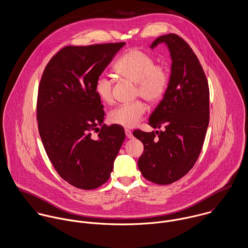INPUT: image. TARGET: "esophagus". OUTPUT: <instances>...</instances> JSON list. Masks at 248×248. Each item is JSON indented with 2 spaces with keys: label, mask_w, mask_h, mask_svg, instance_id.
Listing matches in <instances>:
<instances>
[{
  "label": "esophagus",
  "mask_w": 248,
  "mask_h": 248,
  "mask_svg": "<svg viewBox=\"0 0 248 248\" xmlns=\"http://www.w3.org/2000/svg\"><path fill=\"white\" fill-rule=\"evenodd\" d=\"M124 131H125L126 137L128 138V139H132L133 138V134H132V132L129 129H125Z\"/></svg>",
  "instance_id": "34e87169"
}]
</instances>
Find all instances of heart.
<instances>
[{"label": "heart", "mask_w": 248, "mask_h": 248, "mask_svg": "<svg viewBox=\"0 0 248 248\" xmlns=\"http://www.w3.org/2000/svg\"><path fill=\"white\" fill-rule=\"evenodd\" d=\"M114 71L119 77L136 83V96H140L150 104L158 102L164 96L168 84V74L165 67L156 65L151 56L138 49L129 50L122 56L117 61ZM95 92L103 103L112 104L113 80L107 75H100L95 83ZM144 113V105L136 101L111 110L108 118L112 124L133 127Z\"/></svg>", "instance_id": "b5f03b06"}]
</instances>
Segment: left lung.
Masks as SVG:
<instances>
[{"instance_id": "left-lung-1", "label": "left lung", "mask_w": 248, "mask_h": 248, "mask_svg": "<svg viewBox=\"0 0 248 248\" xmlns=\"http://www.w3.org/2000/svg\"><path fill=\"white\" fill-rule=\"evenodd\" d=\"M164 44L171 58V71L163 100L149 117L153 128L135 130L143 144L138 166L141 175L157 185L183 178L195 165L209 124V88L203 69L191 47L178 35L158 37L153 49Z\"/></svg>"}]
</instances>
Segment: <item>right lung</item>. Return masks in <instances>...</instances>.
I'll return each mask as SVG.
<instances>
[{
    "label": "right lung",
    "mask_w": 248,
    "mask_h": 248,
    "mask_svg": "<svg viewBox=\"0 0 248 248\" xmlns=\"http://www.w3.org/2000/svg\"><path fill=\"white\" fill-rule=\"evenodd\" d=\"M124 45L66 46L49 61L40 82L37 121L44 147L58 174L77 188L95 189L109 179L125 139L122 125L104 124L95 92L97 78Z\"/></svg>",
    "instance_id": "right-lung-1"
}]
</instances>
